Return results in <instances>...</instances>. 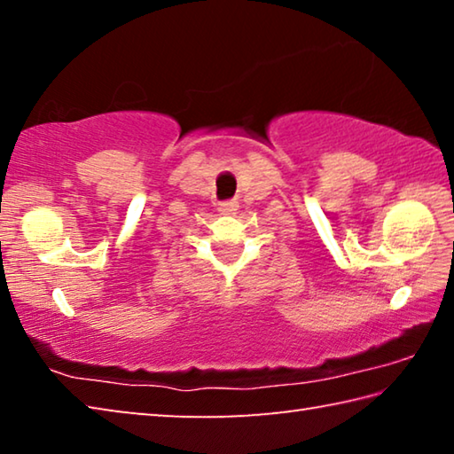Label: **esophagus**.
Listing matches in <instances>:
<instances>
[{
    "instance_id": "1",
    "label": "esophagus",
    "mask_w": 454,
    "mask_h": 454,
    "mask_svg": "<svg viewBox=\"0 0 454 454\" xmlns=\"http://www.w3.org/2000/svg\"><path fill=\"white\" fill-rule=\"evenodd\" d=\"M236 210H238V204L234 202V200H228V202L218 204V212L226 214V216H230V214H236Z\"/></svg>"
}]
</instances>
